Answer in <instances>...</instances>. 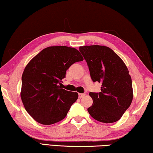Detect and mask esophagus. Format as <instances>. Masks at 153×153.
<instances>
[{
  "label": "esophagus",
  "instance_id": "34e87169",
  "mask_svg": "<svg viewBox=\"0 0 153 153\" xmlns=\"http://www.w3.org/2000/svg\"><path fill=\"white\" fill-rule=\"evenodd\" d=\"M85 94H81V93H80V94H79V98H83V96H85Z\"/></svg>",
  "mask_w": 153,
  "mask_h": 153
}]
</instances>
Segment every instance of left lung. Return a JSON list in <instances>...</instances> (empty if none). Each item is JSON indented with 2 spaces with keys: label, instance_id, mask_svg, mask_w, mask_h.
Masks as SVG:
<instances>
[{
  "label": "left lung",
  "instance_id": "left-lung-1",
  "mask_svg": "<svg viewBox=\"0 0 153 153\" xmlns=\"http://www.w3.org/2000/svg\"><path fill=\"white\" fill-rule=\"evenodd\" d=\"M79 51L88 65L91 80L102 83L100 92L89 93L93 100L89 114L101 123L119 120L133 100L132 80L127 67L109 47L84 46L79 47Z\"/></svg>",
  "mask_w": 153,
  "mask_h": 153
}]
</instances>
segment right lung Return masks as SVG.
I'll return each instance as SVG.
<instances>
[{
	"label": "right lung",
	"instance_id": "right-lung-1",
	"mask_svg": "<svg viewBox=\"0 0 153 153\" xmlns=\"http://www.w3.org/2000/svg\"><path fill=\"white\" fill-rule=\"evenodd\" d=\"M83 58L76 48L50 46L28 63L22 76L21 99L29 114L37 123L49 125L66 116L78 94L60 85L66 70Z\"/></svg>",
	"mask_w": 153,
	"mask_h": 153
}]
</instances>
